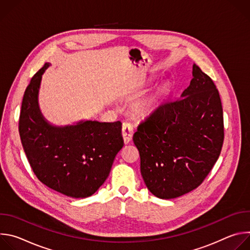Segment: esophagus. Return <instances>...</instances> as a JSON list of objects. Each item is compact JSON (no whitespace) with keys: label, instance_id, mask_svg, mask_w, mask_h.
I'll return each mask as SVG.
<instances>
[{"label":"esophagus","instance_id":"34e87169","mask_svg":"<svg viewBox=\"0 0 250 250\" xmlns=\"http://www.w3.org/2000/svg\"><path fill=\"white\" fill-rule=\"evenodd\" d=\"M122 134L125 144H129L133 135V127L129 123H124L122 128Z\"/></svg>","mask_w":250,"mask_h":250}]
</instances>
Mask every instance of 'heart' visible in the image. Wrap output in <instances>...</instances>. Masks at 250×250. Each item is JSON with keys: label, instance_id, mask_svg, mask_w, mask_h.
Wrapping results in <instances>:
<instances>
[{"label": "heart", "instance_id": "b5f03b06", "mask_svg": "<svg viewBox=\"0 0 250 250\" xmlns=\"http://www.w3.org/2000/svg\"><path fill=\"white\" fill-rule=\"evenodd\" d=\"M160 92H157L155 94V96H153L152 98H149L147 99L146 101H144L139 103L138 104L135 105L134 108V114L136 116H146L147 115L154 106V104L156 102V100L158 99V96H160Z\"/></svg>", "mask_w": 250, "mask_h": 250}]
</instances>
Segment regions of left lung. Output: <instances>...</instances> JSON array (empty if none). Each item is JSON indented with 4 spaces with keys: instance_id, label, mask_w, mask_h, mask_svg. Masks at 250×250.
Here are the masks:
<instances>
[{
    "instance_id": "obj_1",
    "label": "left lung",
    "mask_w": 250,
    "mask_h": 250,
    "mask_svg": "<svg viewBox=\"0 0 250 250\" xmlns=\"http://www.w3.org/2000/svg\"><path fill=\"white\" fill-rule=\"evenodd\" d=\"M224 137L219 91L194 64L193 79L180 99L159 105L133 134L148 190L174 199L199 187L217 162Z\"/></svg>"
}]
</instances>
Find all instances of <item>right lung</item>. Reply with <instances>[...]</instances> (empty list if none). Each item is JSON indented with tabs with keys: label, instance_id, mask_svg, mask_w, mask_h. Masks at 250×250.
<instances>
[{
	"label": "right lung",
	"instance_id": "add662e5",
	"mask_svg": "<svg viewBox=\"0 0 250 250\" xmlns=\"http://www.w3.org/2000/svg\"><path fill=\"white\" fill-rule=\"evenodd\" d=\"M45 63L25 89L19 122L21 145L38 179L72 198L92 196L108 178L116 155L124 146L122 123L80 122L50 125L42 116L38 94Z\"/></svg>",
	"mask_w": 250,
	"mask_h": 250
}]
</instances>
